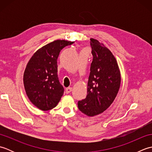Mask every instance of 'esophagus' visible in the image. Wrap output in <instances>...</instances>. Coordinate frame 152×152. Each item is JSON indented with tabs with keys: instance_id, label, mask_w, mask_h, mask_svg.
Masks as SVG:
<instances>
[{
	"instance_id": "obj_1",
	"label": "esophagus",
	"mask_w": 152,
	"mask_h": 152,
	"mask_svg": "<svg viewBox=\"0 0 152 152\" xmlns=\"http://www.w3.org/2000/svg\"><path fill=\"white\" fill-rule=\"evenodd\" d=\"M72 88H70V87H69V88H67L66 89V93H70L71 91H72Z\"/></svg>"
}]
</instances>
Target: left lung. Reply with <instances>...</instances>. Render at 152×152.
<instances>
[{"label":"left lung","instance_id":"8db88e82","mask_svg":"<svg viewBox=\"0 0 152 152\" xmlns=\"http://www.w3.org/2000/svg\"><path fill=\"white\" fill-rule=\"evenodd\" d=\"M93 61L88 83V95L78 102L83 114L94 116L106 110L117 95L121 83L120 72L115 58L103 44L90 39Z\"/></svg>","mask_w":152,"mask_h":152}]
</instances>
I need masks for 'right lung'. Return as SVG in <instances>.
Here are the masks:
<instances>
[{
	"label": "right lung",
	"instance_id": "right-lung-1",
	"mask_svg": "<svg viewBox=\"0 0 152 152\" xmlns=\"http://www.w3.org/2000/svg\"><path fill=\"white\" fill-rule=\"evenodd\" d=\"M73 42L55 40L37 50L28 61L23 83L31 102L42 110L56 107L64 93L57 76V58L61 50Z\"/></svg>",
	"mask_w": 152,
	"mask_h": 152
}]
</instances>
